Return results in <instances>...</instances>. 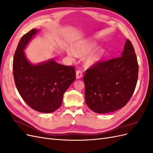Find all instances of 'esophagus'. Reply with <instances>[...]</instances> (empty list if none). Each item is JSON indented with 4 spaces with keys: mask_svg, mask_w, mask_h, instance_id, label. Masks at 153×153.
<instances>
[{
    "mask_svg": "<svg viewBox=\"0 0 153 153\" xmlns=\"http://www.w3.org/2000/svg\"><path fill=\"white\" fill-rule=\"evenodd\" d=\"M83 76V73L80 69H78V70L76 71V77L77 79H80V78H82Z\"/></svg>",
    "mask_w": 153,
    "mask_h": 153,
    "instance_id": "1",
    "label": "esophagus"
}]
</instances>
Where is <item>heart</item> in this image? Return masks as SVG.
Returning a JSON list of instances; mask_svg holds the SVG:
<instances>
[{
  "instance_id": "b5f03b06",
  "label": "heart",
  "mask_w": 153,
  "mask_h": 153,
  "mask_svg": "<svg viewBox=\"0 0 153 153\" xmlns=\"http://www.w3.org/2000/svg\"><path fill=\"white\" fill-rule=\"evenodd\" d=\"M96 47V42L93 41H82L80 43L76 46V52L80 55H85L90 53L91 51ZM69 55L71 57H75L76 54L75 53L70 51L69 52ZM103 55V51L99 50L96 53L91 55L87 59V61L89 64H93L94 62L100 61Z\"/></svg>"
}]
</instances>
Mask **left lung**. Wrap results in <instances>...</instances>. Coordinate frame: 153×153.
Returning a JSON list of instances; mask_svg holds the SVG:
<instances>
[{"label":"left lung","instance_id":"obj_1","mask_svg":"<svg viewBox=\"0 0 153 153\" xmlns=\"http://www.w3.org/2000/svg\"><path fill=\"white\" fill-rule=\"evenodd\" d=\"M138 75L135 50L127 39L121 56L99 61L86 70L84 81L88 107L98 114L124 107L135 91Z\"/></svg>","mask_w":153,"mask_h":153}]
</instances>
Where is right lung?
Here are the masks:
<instances>
[{"label": "right lung", "instance_id": "right-lung-1", "mask_svg": "<svg viewBox=\"0 0 153 153\" xmlns=\"http://www.w3.org/2000/svg\"><path fill=\"white\" fill-rule=\"evenodd\" d=\"M37 32L30 30L18 43L13 59V76L18 91L30 107L51 113L61 106L64 93L75 80V68L61 65L53 60L32 65L24 50Z\"/></svg>", "mask_w": 153, "mask_h": 153}]
</instances>
